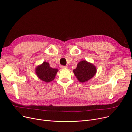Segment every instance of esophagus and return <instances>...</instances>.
I'll use <instances>...</instances> for the list:
<instances>
[{
  "label": "esophagus",
  "mask_w": 132,
  "mask_h": 132,
  "mask_svg": "<svg viewBox=\"0 0 132 132\" xmlns=\"http://www.w3.org/2000/svg\"><path fill=\"white\" fill-rule=\"evenodd\" d=\"M60 67L61 68H66L67 67L66 66H64V65H61Z\"/></svg>",
  "instance_id": "esophagus-1"
}]
</instances>
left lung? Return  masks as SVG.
<instances>
[{"label":"left lung","mask_w":132,"mask_h":132,"mask_svg":"<svg viewBox=\"0 0 132 132\" xmlns=\"http://www.w3.org/2000/svg\"><path fill=\"white\" fill-rule=\"evenodd\" d=\"M96 71V68L94 65L83 60L79 62L73 72L78 80L83 83L91 79L95 75Z\"/></svg>","instance_id":"8db88e82"}]
</instances>
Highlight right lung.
Wrapping results in <instances>:
<instances>
[{"mask_svg":"<svg viewBox=\"0 0 132 132\" xmlns=\"http://www.w3.org/2000/svg\"><path fill=\"white\" fill-rule=\"evenodd\" d=\"M58 71L57 69L51 68L48 62H44L36 68V73L41 80L49 82L53 80Z\"/></svg>","mask_w":132,"mask_h":132,"instance_id":"obj_1","label":"right lung"}]
</instances>
